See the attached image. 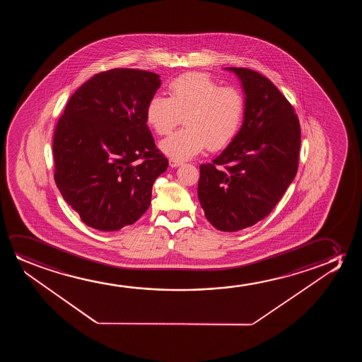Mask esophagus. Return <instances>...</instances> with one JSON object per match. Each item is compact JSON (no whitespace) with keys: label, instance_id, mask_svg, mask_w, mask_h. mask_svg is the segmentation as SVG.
<instances>
[{"label":"esophagus","instance_id":"1","mask_svg":"<svg viewBox=\"0 0 362 362\" xmlns=\"http://www.w3.org/2000/svg\"><path fill=\"white\" fill-rule=\"evenodd\" d=\"M182 164H183V162H182V160H178V159H169V165H170L172 168H177V167L182 165Z\"/></svg>","mask_w":362,"mask_h":362}]
</instances>
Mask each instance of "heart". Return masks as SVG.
Returning <instances> with one entry per match:
<instances>
[{"label":"heart","mask_w":362,"mask_h":362,"mask_svg":"<svg viewBox=\"0 0 362 362\" xmlns=\"http://www.w3.org/2000/svg\"><path fill=\"white\" fill-rule=\"evenodd\" d=\"M168 96L153 95L146 106V121L156 134H168L184 116L185 129L169 134L159 149L178 160L200 153L205 147L228 146L241 127L245 99L240 90L223 86L203 73L180 75L168 85Z\"/></svg>","instance_id":"1"}]
</instances>
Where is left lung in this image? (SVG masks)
Returning <instances> with one entry per match:
<instances>
[{"mask_svg": "<svg viewBox=\"0 0 362 362\" xmlns=\"http://www.w3.org/2000/svg\"><path fill=\"white\" fill-rule=\"evenodd\" d=\"M245 94L243 124L228 147L200 165L198 198L220 231L250 228L272 211L297 174L300 126L271 80L246 68H225Z\"/></svg>", "mask_w": 362, "mask_h": 362, "instance_id": "8db88e82", "label": "left lung"}]
</instances>
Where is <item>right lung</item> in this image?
Here are the masks:
<instances>
[{
	"label": "right lung",
	"instance_id": "obj_1",
	"mask_svg": "<svg viewBox=\"0 0 362 362\" xmlns=\"http://www.w3.org/2000/svg\"><path fill=\"white\" fill-rule=\"evenodd\" d=\"M159 86L151 71L99 73L75 91L58 121L55 183L90 228L117 231L149 208L154 180L168 168L146 121Z\"/></svg>",
	"mask_w": 362,
	"mask_h": 362
}]
</instances>
